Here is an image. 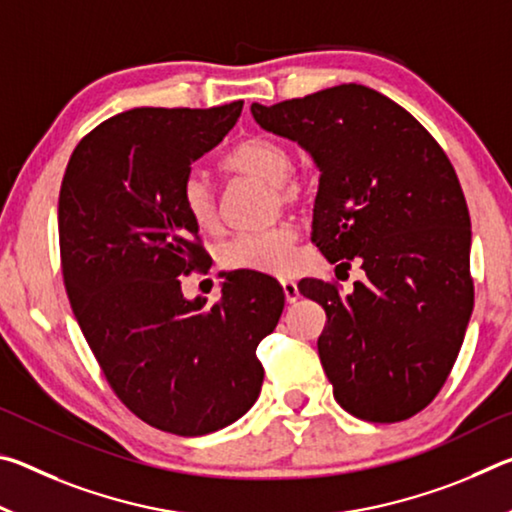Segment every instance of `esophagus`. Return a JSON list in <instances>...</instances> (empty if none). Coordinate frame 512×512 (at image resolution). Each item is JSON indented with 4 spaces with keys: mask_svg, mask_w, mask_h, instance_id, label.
<instances>
[{
    "mask_svg": "<svg viewBox=\"0 0 512 512\" xmlns=\"http://www.w3.org/2000/svg\"><path fill=\"white\" fill-rule=\"evenodd\" d=\"M282 291H284V298H287L289 305H293L300 298V291H298V284L291 282V280H282Z\"/></svg>",
    "mask_w": 512,
    "mask_h": 512,
    "instance_id": "34e87169",
    "label": "esophagus"
}]
</instances>
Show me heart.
Wrapping results in <instances>:
<instances>
[{
    "label": "heart",
    "instance_id": "b5f03b06",
    "mask_svg": "<svg viewBox=\"0 0 512 512\" xmlns=\"http://www.w3.org/2000/svg\"><path fill=\"white\" fill-rule=\"evenodd\" d=\"M291 153L284 144L271 137H248L223 158V169L244 178H255L271 185L280 205H293L300 196V187L291 178ZM183 210L198 230H212L216 225V198L210 183L198 173L185 180L180 192ZM296 230L291 225H277L271 230L239 235L221 250V266L228 271L248 273H287L293 264Z\"/></svg>",
    "mask_w": 512,
    "mask_h": 512
}]
</instances>
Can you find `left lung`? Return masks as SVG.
Masks as SVG:
<instances>
[{
    "label": "left lung",
    "mask_w": 512,
    "mask_h": 512,
    "mask_svg": "<svg viewBox=\"0 0 512 512\" xmlns=\"http://www.w3.org/2000/svg\"><path fill=\"white\" fill-rule=\"evenodd\" d=\"M250 112L311 155V239L332 264L357 259L366 275L345 296L323 280L298 284L327 314L318 357L336 402L368 422L411 418L443 388L474 305L470 212L454 167L409 112L366 85Z\"/></svg>",
    "instance_id": "8db88e82"
}]
</instances>
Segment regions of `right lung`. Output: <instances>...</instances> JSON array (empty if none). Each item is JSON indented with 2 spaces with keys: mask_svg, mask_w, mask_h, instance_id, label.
I'll list each match as a JSON object with an SVG mask.
<instances>
[{
  "mask_svg": "<svg viewBox=\"0 0 512 512\" xmlns=\"http://www.w3.org/2000/svg\"><path fill=\"white\" fill-rule=\"evenodd\" d=\"M241 108L110 117L74 149L58 196L65 289L85 341L119 400L176 436L219 431L255 404L257 345L284 309L282 287L262 273L230 271L212 305L180 284L205 257L180 192Z\"/></svg>",
  "mask_w": 512,
  "mask_h": 512,
  "instance_id": "add662e5",
  "label": "right lung"
}]
</instances>
